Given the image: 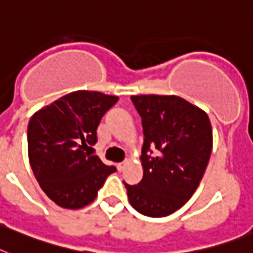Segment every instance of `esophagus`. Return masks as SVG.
<instances>
[{
	"instance_id": "34e87169",
	"label": "esophagus",
	"mask_w": 253,
	"mask_h": 253,
	"mask_svg": "<svg viewBox=\"0 0 253 253\" xmlns=\"http://www.w3.org/2000/svg\"><path fill=\"white\" fill-rule=\"evenodd\" d=\"M127 164H128V160H126V161H123V162H120V164L117 165V169L120 170V171H123V170H125V166H126Z\"/></svg>"
}]
</instances>
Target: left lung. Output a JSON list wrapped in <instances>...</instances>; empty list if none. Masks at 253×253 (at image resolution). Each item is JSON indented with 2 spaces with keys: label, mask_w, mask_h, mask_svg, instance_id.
I'll list each match as a JSON object with an SVG mask.
<instances>
[{
  "label": "left lung",
  "mask_w": 253,
  "mask_h": 253,
  "mask_svg": "<svg viewBox=\"0 0 253 253\" xmlns=\"http://www.w3.org/2000/svg\"><path fill=\"white\" fill-rule=\"evenodd\" d=\"M131 101L141 117L144 144L143 179L136 186L125 183L127 196L141 214L165 217L182 208L200 184L212 153L211 121L174 94L131 96Z\"/></svg>",
  "instance_id": "8db88e82"
}]
</instances>
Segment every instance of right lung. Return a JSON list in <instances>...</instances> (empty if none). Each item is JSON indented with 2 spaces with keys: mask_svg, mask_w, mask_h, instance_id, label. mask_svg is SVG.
Returning <instances> with one entry per match:
<instances>
[{
  "mask_svg": "<svg viewBox=\"0 0 253 253\" xmlns=\"http://www.w3.org/2000/svg\"><path fill=\"white\" fill-rule=\"evenodd\" d=\"M117 96L75 91L31 117L28 159L41 190L57 205L80 209L91 204L105 179L116 171L88 149L97 141L102 116Z\"/></svg>",
  "mask_w": 253,
  "mask_h": 253,
  "instance_id": "obj_1",
  "label": "right lung"
}]
</instances>
